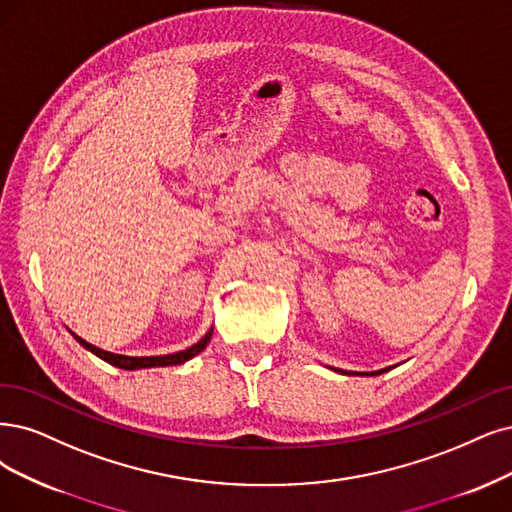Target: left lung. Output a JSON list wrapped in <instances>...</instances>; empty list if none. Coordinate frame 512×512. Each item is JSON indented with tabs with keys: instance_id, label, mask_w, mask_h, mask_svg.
<instances>
[{
	"instance_id": "1",
	"label": "left lung",
	"mask_w": 512,
	"mask_h": 512,
	"mask_svg": "<svg viewBox=\"0 0 512 512\" xmlns=\"http://www.w3.org/2000/svg\"><path fill=\"white\" fill-rule=\"evenodd\" d=\"M384 371H388V369H382V371H375V373H363V375H380V373H384Z\"/></svg>"
}]
</instances>
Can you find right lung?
Returning a JSON list of instances; mask_svg holds the SVG:
<instances>
[{"label": "right lung", "mask_w": 512, "mask_h": 512, "mask_svg": "<svg viewBox=\"0 0 512 512\" xmlns=\"http://www.w3.org/2000/svg\"><path fill=\"white\" fill-rule=\"evenodd\" d=\"M73 337L78 339V342H80L86 350L94 352L99 358H103V361H107L109 365H116V367H120V369L132 371V369H147V367L181 365V363L189 361V358L196 356L198 352H202V350L206 348V344L211 342V331H208V333L200 339V342L194 344L192 348H187V350H183V352H175V354H166V356H124V354H111V352H105V350H101V348H97V346H92V344L84 342V339L78 337L75 333H73Z\"/></svg>", "instance_id": "1"}]
</instances>
